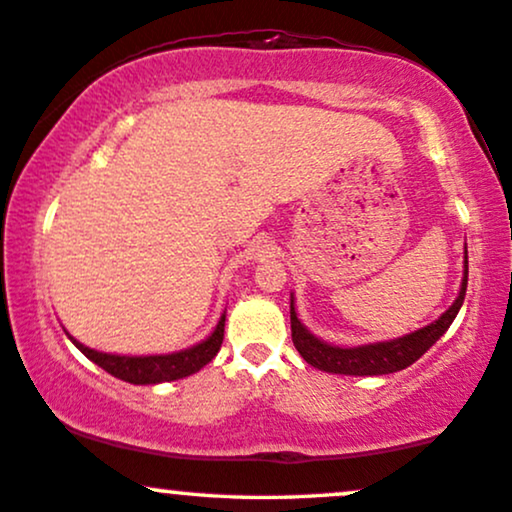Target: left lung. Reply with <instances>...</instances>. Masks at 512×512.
Returning <instances> with one entry per match:
<instances>
[{"mask_svg":"<svg viewBox=\"0 0 512 512\" xmlns=\"http://www.w3.org/2000/svg\"><path fill=\"white\" fill-rule=\"evenodd\" d=\"M468 285V257H466V271H463L461 292L456 302L435 320V323L421 327V330L412 332V335L393 339V342H379L356 346V349H339V346H330L320 342L311 335L306 327L297 320L295 304L290 302V327H292V344L299 351L306 363L318 367L323 372L335 374H356V377H374V374H391L398 370L410 367L414 360H419L438 339L445 335L447 327L459 313L463 297H466Z\"/></svg>","mask_w":512,"mask_h":512,"instance_id":"8db88e82","label":"left lung"}]
</instances>
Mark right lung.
<instances>
[{"label":"right lung","mask_w":512,"mask_h":512,"mask_svg":"<svg viewBox=\"0 0 512 512\" xmlns=\"http://www.w3.org/2000/svg\"><path fill=\"white\" fill-rule=\"evenodd\" d=\"M72 339V337H70ZM224 339V316L217 323L215 332L206 342L192 346V349L180 353H168V356H109V353H100L88 349V346L77 344V349L91 358L95 365L112 374V377L124 379L128 384H159V381H173L189 377V374L199 372L203 365L217 356Z\"/></svg>","instance_id":"obj_1"}]
</instances>
